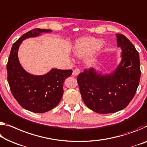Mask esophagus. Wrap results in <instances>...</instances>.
Wrapping results in <instances>:
<instances>
[{"mask_svg": "<svg viewBox=\"0 0 147 147\" xmlns=\"http://www.w3.org/2000/svg\"><path fill=\"white\" fill-rule=\"evenodd\" d=\"M80 73V70L78 68H76V69H74L73 70V74L74 76H77V75H78L79 73Z\"/></svg>", "mask_w": 147, "mask_h": 147, "instance_id": "1", "label": "esophagus"}]
</instances>
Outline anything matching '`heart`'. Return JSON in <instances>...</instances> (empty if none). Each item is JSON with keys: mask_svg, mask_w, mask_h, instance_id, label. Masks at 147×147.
Returning <instances> with one entry per match:
<instances>
[{"mask_svg": "<svg viewBox=\"0 0 147 147\" xmlns=\"http://www.w3.org/2000/svg\"><path fill=\"white\" fill-rule=\"evenodd\" d=\"M104 42L94 37H83L76 41L73 46L74 54L83 57L89 53L86 58V63L92 64L95 61L97 53L103 48Z\"/></svg>", "mask_w": 147, "mask_h": 147, "instance_id": "heart-1", "label": "heart"}]
</instances>
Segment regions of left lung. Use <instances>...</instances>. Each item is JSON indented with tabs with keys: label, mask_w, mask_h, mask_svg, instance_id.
<instances>
[{
	"label": "left lung",
	"mask_w": 147,
	"mask_h": 147,
	"mask_svg": "<svg viewBox=\"0 0 147 147\" xmlns=\"http://www.w3.org/2000/svg\"><path fill=\"white\" fill-rule=\"evenodd\" d=\"M118 47L122 49V61L111 74L101 75L93 68L78 74L77 82L86 106L99 114L122 110L136 94L141 76L139 55L124 35L116 34Z\"/></svg>",
	"instance_id": "obj_1"
}]
</instances>
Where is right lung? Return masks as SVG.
Listing matches in <instances>:
<instances>
[{
    "instance_id": "right-lung-1",
    "label": "right lung",
    "mask_w": 147,
    "mask_h": 147,
    "mask_svg": "<svg viewBox=\"0 0 147 147\" xmlns=\"http://www.w3.org/2000/svg\"><path fill=\"white\" fill-rule=\"evenodd\" d=\"M51 31V29H34L25 33L13 43L6 65L11 94L23 108L32 113H46L56 107L63 94L65 79L73 73L71 69H52L44 75L35 76L28 73L21 66L18 52L22 41Z\"/></svg>"
}]
</instances>
